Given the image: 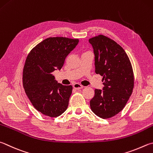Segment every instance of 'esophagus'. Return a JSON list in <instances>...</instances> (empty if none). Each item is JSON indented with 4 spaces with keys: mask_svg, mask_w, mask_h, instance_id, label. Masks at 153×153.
<instances>
[{
    "mask_svg": "<svg viewBox=\"0 0 153 153\" xmlns=\"http://www.w3.org/2000/svg\"><path fill=\"white\" fill-rule=\"evenodd\" d=\"M73 87H74V89H76V90H80V89H82L83 88V86L81 84H77V83H76V84H74Z\"/></svg>",
    "mask_w": 153,
    "mask_h": 153,
    "instance_id": "obj_1",
    "label": "esophagus"
}]
</instances>
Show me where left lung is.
Masks as SVG:
<instances>
[{
    "label": "left lung",
    "instance_id": "1",
    "mask_svg": "<svg viewBox=\"0 0 153 153\" xmlns=\"http://www.w3.org/2000/svg\"><path fill=\"white\" fill-rule=\"evenodd\" d=\"M94 53L95 72L103 77L102 90L96 89L90 102L96 116L109 118L123 109L132 93L134 75L131 63L120 45L104 35L89 39Z\"/></svg>",
    "mask_w": 153,
    "mask_h": 153
}]
</instances>
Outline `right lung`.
I'll list each match as a JSON object with an SVG mask.
<instances>
[{
	"label": "right lung",
	"mask_w": 153,
	"mask_h": 153,
	"mask_svg": "<svg viewBox=\"0 0 153 153\" xmlns=\"http://www.w3.org/2000/svg\"><path fill=\"white\" fill-rule=\"evenodd\" d=\"M78 39L49 37L41 41L27 56L23 75V87L33 106L50 117H57L67 110L71 85L58 83L52 72L60 70Z\"/></svg>",
	"instance_id": "add662e5"
}]
</instances>
